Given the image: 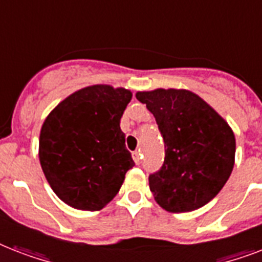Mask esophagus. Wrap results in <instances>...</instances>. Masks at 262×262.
I'll return each mask as SVG.
<instances>
[{
	"label": "esophagus",
	"instance_id": "1",
	"mask_svg": "<svg viewBox=\"0 0 262 262\" xmlns=\"http://www.w3.org/2000/svg\"><path fill=\"white\" fill-rule=\"evenodd\" d=\"M133 160H135L136 164L141 163V154H140V151L133 152Z\"/></svg>",
	"mask_w": 262,
	"mask_h": 262
}]
</instances>
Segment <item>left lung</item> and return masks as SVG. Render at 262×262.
Masks as SVG:
<instances>
[{"label": "left lung", "mask_w": 262, "mask_h": 262, "mask_svg": "<svg viewBox=\"0 0 262 262\" xmlns=\"http://www.w3.org/2000/svg\"><path fill=\"white\" fill-rule=\"evenodd\" d=\"M164 140V162L149 175L155 201L168 212L199 209L215 197L231 175L235 136L228 123L186 90L137 92Z\"/></svg>", "instance_id": "left-lung-1"}]
</instances>
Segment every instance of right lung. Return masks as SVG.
I'll use <instances>...</instances> for the list:
<instances>
[{"mask_svg": "<svg viewBox=\"0 0 262 262\" xmlns=\"http://www.w3.org/2000/svg\"><path fill=\"white\" fill-rule=\"evenodd\" d=\"M132 92L110 85L76 91L51 111L39 137L47 182L63 203L100 211L135 166L119 122Z\"/></svg>", "mask_w": 262, "mask_h": 262, "instance_id": "right-lung-1", "label": "right lung"}]
</instances>
